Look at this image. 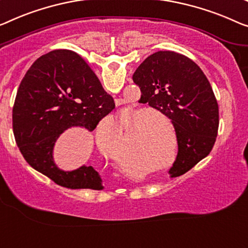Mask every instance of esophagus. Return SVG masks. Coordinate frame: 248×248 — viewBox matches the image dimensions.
I'll return each mask as SVG.
<instances>
[{"instance_id": "esophagus-1", "label": "esophagus", "mask_w": 248, "mask_h": 248, "mask_svg": "<svg viewBox=\"0 0 248 248\" xmlns=\"http://www.w3.org/2000/svg\"><path fill=\"white\" fill-rule=\"evenodd\" d=\"M116 105L118 106V105H121V102H120V100H116Z\"/></svg>"}]
</instances>
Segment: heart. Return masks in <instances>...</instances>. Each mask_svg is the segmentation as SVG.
<instances>
[{"mask_svg": "<svg viewBox=\"0 0 248 248\" xmlns=\"http://www.w3.org/2000/svg\"><path fill=\"white\" fill-rule=\"evenodd\" d=\"M164 123L170 125V119L159 110H130L121 118V125L112 116H109L99 124L97 128L98 147L106 156L116 159L121 166L131 162L143 161L154 155L167 150L165 143ZM127 128V143L124 145L123 128ZM123 170L129 171L128 166H124Z\"/></svg>", "mask_w": 248, "mask_h": 248, "instance_id": "1", "label": "heart"}]
</instances>
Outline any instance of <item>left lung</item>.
Listing matches in <instances>:
<instances>
[{
  "label": "left lung",
  "instance_id": "8db88e82",
  "mask_svg": "<svg viewBox=\"0 0 248 248\" xmlns=\"http://www.w3.org/2000/svg\"><path fill=\"white\" fill-rule=\"evenodd\" d=\"M140 101L165 113L175 128L178 154L170 177L190 170L212 151L218 132V105L202 69L189 58L158 51L132 76Z\"/></svg>",
  "mask_w": 248,
  "mask_h": 248
}]
</instances>
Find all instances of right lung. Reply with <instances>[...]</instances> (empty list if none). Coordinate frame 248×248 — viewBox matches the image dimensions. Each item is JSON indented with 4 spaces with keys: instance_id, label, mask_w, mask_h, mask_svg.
Returning a JSON list of instances; mask_svg holds the SVG:
<instances>
[{
    "instance_id": "add662e5",
    "label": "right lung",
    "mask_w": 248,
    "mask_h": 248,
    "mask_svg": "<svg viewBox=\"0 0 248 248\" xmlns=\"http://www.w3.org/2000/svg\"><path fill=\"white\" fill-rule=\"evenodd\" d=\"M114 109L87 62L70 50H54L40 57L25 73L13 106V132L28 164L55 184L70 189H103L92 166L72 171L57 167L53 148L70 127L94 130Z\"/></svg>"
}]
</instances>
